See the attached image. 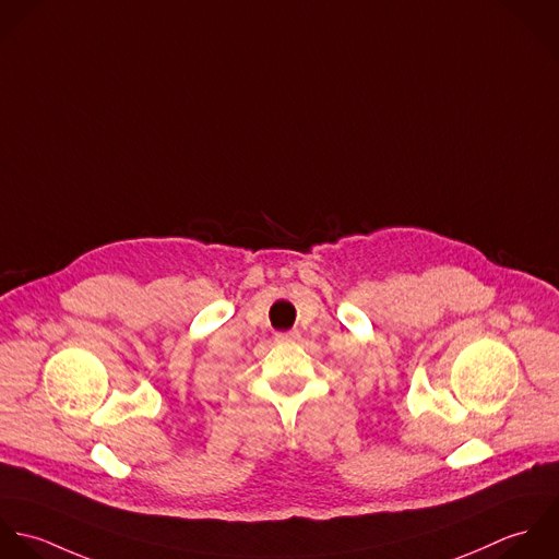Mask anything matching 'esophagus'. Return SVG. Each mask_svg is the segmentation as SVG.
<instances>
[{
    "mask_svg": "<svg viewBox=\"0 0 559 559\" xmlns=\"http://www.w3.org/2000/svg\"><path fill=\"white\" fill-rule=\"evenodd\" d=\"M300 338L298 331H289V333H276L278 343H296Z\"/></svg>",
    "mask_w": 559,
    "mask_h": 559,
    "instance_id": "34e87169",
    "label": "esophagus"
}]
</instances>
